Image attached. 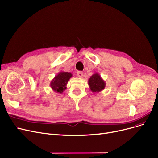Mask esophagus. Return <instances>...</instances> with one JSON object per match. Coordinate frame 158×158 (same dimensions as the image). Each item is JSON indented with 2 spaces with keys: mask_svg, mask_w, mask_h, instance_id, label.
Masks as SVG:
<instances>
[{
  "mask_svg": "<svg viewBox=\"0 0 158 158\" xmlns=\"http://www.w3.org/2000/svg\"><path fill=\"white\" fill-rule=\"evenodd\" d=\"M77 76L81 78V77H83V73L82 72H81V71H79V72H77Z\"/></svg>",
  "mask_w": 158,
  "mask_h": 158,
  "instance_id": "esophagus-1",
  "label": "esophagus"
}]
</instances>
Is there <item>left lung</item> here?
<instances>
[{
  "label": "left lung",
  "mask_w": 158,
  "mask_h": 158,
  "mask_svg": "<svg viewBox=\"0 0 158 158\" xmlns=\"http://www.w3.org/2000/svg\"><path fill=\"white\" fill-rule=\"evenodd\" d=\"M88 85L90 88V90L94 93L101 92L106 86V83L98 73H94L88 79Z\"/></svg>",
  "instance_id": "left-lung-1"
}]
</instances>
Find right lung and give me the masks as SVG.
<instances>
[{"mask_svg":"<svg viewBox=\"0 0 158 158\" xmlns=\"http://www.w3.org/2000/svg\"><path fill=\"white\" fill-rule=\"evenodd\" d=\"M72 77L70 72H60L50 82V87L56 93L62 94L66 89L68 81Z\"/></svg>","mask_w":158,"mask_h":158,"instance_id":"obj_1","label":"right lung"}]
</instances>
